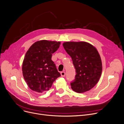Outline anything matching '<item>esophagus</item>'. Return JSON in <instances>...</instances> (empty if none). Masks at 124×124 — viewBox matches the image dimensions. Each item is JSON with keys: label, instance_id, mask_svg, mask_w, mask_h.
<instances>
[{"label": "esophagus", "instance_id": "1", "mask_svg": "<svg viewBox=\"0 0 124 124\" xmlns=\"http://www.w3.org/2000/svg\"><path fill=\"white\" fill-rule=\"evenodd\" d=\"M61 76H62V77H65V72L64 71H62V72H61Z\"/></svg>", "mask_w": 124, "mask_h": 124}]
</instances>
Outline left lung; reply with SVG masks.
<instances>
[{
    "mask_svg": "<svg viewBox=\"0 0 124 124\" xmlns=\"http://www.w3.org/2000/svg\"><path fill=\"white\" fill-rule=\"evenodd\" d=\"M62 45L75 69L71 89L79 93L90 90L97 83L102 73V62L97 50L85 42H66Z\"/></svg>",
    "mask_w": 124,
    "mask_h": 124,
    "instance_id": "obj_1",
    "label": "left lung"
}]
</instances>
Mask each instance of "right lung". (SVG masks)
<instances>
[{
	"mask_svg": "<svg viewBox=\"0 0 124 124\" xmlns=\"http://www.w3.org/2000/svg\"><path fill=\"white\" fill-rule=\"evenodd\" d=\"M60 45V42L39 41L27 52L22 64L23 75L28 86L34 91L42 93L49 90L61 76L52 60V54Z\"/></svg>",
	"mask_w": 124,
	"mask_h": 124,
	"instance_id": "add662e5",
	"label": "right lung"
}]
</instances>
